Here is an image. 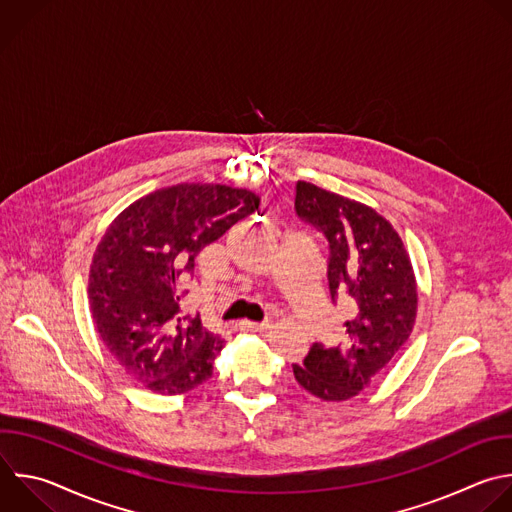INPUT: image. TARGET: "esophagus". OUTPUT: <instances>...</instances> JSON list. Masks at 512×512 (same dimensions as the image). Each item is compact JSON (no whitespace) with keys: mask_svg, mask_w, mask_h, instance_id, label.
<instances>
[{"mask_svg":"<svg viewBox=\"0 0 512 512\" xmlns=\"http://www.w3.org/2000/svg\"><path fill=\"white\" fill-rule=\"evenodd\" d=\"M239 327L241 329H245V331H267L271 325L269 323H255V321H247V319H243V321H239Z\"/></svg>","mask_w":512,"mask_h":512,"instance_id":"esophagus-1","label":"esophagus"}]
</instances>
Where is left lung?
<instances>
[{
  "label": "left lung",
  "mask_w": 512,
  "mask_h": 512,
  "mask_svg": "<svg viewBox=\"0 0 512 512\" xmlns=\"http://www.w3.org/2000/svg\"><path fill=\"white\" fill-rule=\"evenodd\" d=\"M297 217L329 245L331 299L348 303L346 342L313 344L297 384L323 402L358 396L408 342L418 313V283L410 255L392 223L372 207L299 181Z\"/></svg>",
  "instance_id": "1"
}]
</instances>
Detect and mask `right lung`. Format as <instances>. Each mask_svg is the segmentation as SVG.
<instances>
[{
	"label": "right lung",
	"instance_id": "obj_1",
	"mask_svg": "<svg viewBox=\"0 0 512 512\" xmlns=\"http://www.w3.org/2000/svg\"><path fill=\"white\" fill-rule=\"evenodd\" d=\"M259 195L183 183L128 205L102 235L90 265L92 321L122 370L162 396L187 394L213 374L223 339L183 315L195 257L259 209Z\"/></svg>",
	"mask_w": 512,
	"mask_h": 512
}]
</instances>
